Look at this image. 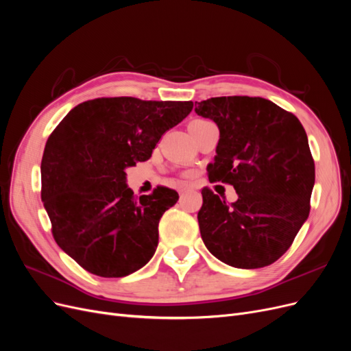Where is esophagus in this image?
<instances>
[{
	"mask_svg": "<svg viewBox=\"0 0 351 351\" xmlns=\"http://www.w3.org/2000/svg\"><path fill=\"white\" fill-rule=\"evenodd\" d=\"M189 189H190L189 184H180L178 186V193H183V192H186V190H189Z\"/></svg>",
	"mask_w": 351,
	"mask_h": 351,
	"instance_id": "esophagus-1",
	"label": "esophagus"
}]
</instances>
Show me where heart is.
<instances>
[{
    "label": "heart",
    "instance_id": "heart-1",
    "mask_svg": "<svg viewBox=\"0 0 351 351\" xmlns=\"http://www.w3.org/2000/svg\"><path fill=\"white\" fill-rule=\"evenodd\" d=\"M205 123H209L208 120H202V119H196V120H193L192 123L189 124V127H193V125H200V124H205Z\"/></svg>",
    "mask_w": 351,
    "mask_h": 351
}]
</instances>
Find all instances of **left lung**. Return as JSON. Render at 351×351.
<instances>
[{
	"instance_id": "obj_1",
	"label": "left lung",
	"mask_w": 351,
	"mask_h": 351,
	"mask_svg": "<svg viewBox=\"0 0 351 351\" xmlns=\"http://www.w3.org/2000/svg\"><path fill=\"white\" fill-rule=\"evenodd\" d=\"M197 115L214 120L219 141L209 182L228 183V204L202 189L197 214L208 250L230 267H268L290 249L309 217L315 162L297 117L259 97H218L195 102Z\"/></svg>"
}]
</instances>
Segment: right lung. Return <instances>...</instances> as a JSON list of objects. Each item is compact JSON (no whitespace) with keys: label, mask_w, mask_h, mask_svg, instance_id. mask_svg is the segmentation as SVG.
Segmentation results:
<instances>
[{"label":"right lung","mask_w":351,"mask_h":351,"mask_svg":"<svg viewBox=\"0 0 351 351\" xmlns=\"http://www.w3.org/2000/svg\"><path fill=\"white\" fill-rule=\"evenodd\" d=\"M192 108V101L98 98L74 107L51 133L40 197L54 240L83 269L121 278L151 261L159 219L178 193L159 186L136 199L125 168L149 159Z\"/></svg>","instance_id":"add662e5"}]
</instances>
